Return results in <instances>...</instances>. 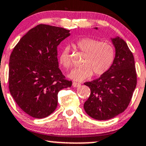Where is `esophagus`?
<instances>
[{
  "label": "esophagus",
  "instance_id": "esophagus-1",
  "mask_svg": "<svg viewBox=\"0 0 146 146\" xmlns=\"http://www.w3.org/2000/svg\"><path fill=\"white\" fill-rule=\"evenodd\" d=\"M80 86V84H79V83L78 82H73V87H79V86Z\"/></svg>",
  "mask_w": 146,
  "mask_h": 146
}]
</instances>
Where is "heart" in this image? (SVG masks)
<instances>
[{
    "mask_svg": "<svg viewBox=\"0 0 146 146\" xmlns=\"http://www.w3.org/2000/svg\"><path fill=\"white\" fill-rule=\"evenodd\" d=\"M76 47L85 53L82 61L84 66L74 68L69 74V78L76 81H82L92 76H101L109 70L115 57V49L109 42L100 41L92 38L84 37L76 42ZM60 64L66 69L72 66L68 49L65 48L59 55Z\"/></svg>",
    "mask_w": 146,
    "mask_h": 146,
    "instance_id": "heart-1",
    "label": "heart"
}]
</instances>
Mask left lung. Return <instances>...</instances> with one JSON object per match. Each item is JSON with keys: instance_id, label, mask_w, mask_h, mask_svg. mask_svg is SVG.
I'll use <instances>...</instances> for the list:
<instances>
[{"instance_id": "left-lung-1", "label": "left lung", "mask_w": 146, "mask_h": 146, "mask_svg": "<svg viewBox=\"0 0 146 146\" xmlns=\"http://www.w3.org/2000/svg\"><path fill=\"white\" fill-rule=\"evenodd\" d=\"M111 41L116 55L111 67L99 78L84 83L91 89L90 96L84 104V110L91 118L100 121L111 119L124 111L137 86L132 52L118 36Z\"/></svg>"}]
</instances>
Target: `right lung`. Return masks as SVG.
<instances>
[{
	"mask_svg": "<svg viewBox=\"0 0 146 146\" xmlns=\"http://www.w3.org/2000/svg\"><path fill=\"white\" fill-rule=\"evenodd\" d=\"M69 30L39 24L26 33L9 58V89L19 107L30 116L47 117L57 106L59 91L70 87L59 68L57 46Z\"/></svg>",
	"mask_w": 146,
	"mask_h": 146,
	"instance_id": "add662e5",
	"label": "right lung"
}]
</instances>
